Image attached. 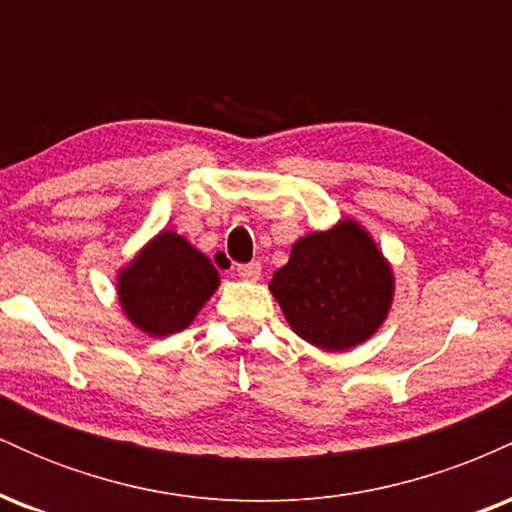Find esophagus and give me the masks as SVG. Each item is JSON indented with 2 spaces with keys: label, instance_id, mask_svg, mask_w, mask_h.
Segmentation results:
<instances>
[{
  "label": "esophagus",
  "instance_id": "esophagus-1",
  "mask_svg": "<svg viewBox=\"0 0 512 512\" xmlns=\"http://www.w3.org/2000/svg\"><path fill=\"white\" fill-rule=\"evenodd\" d=\"M236 272H238L240 279H245V281H257V279H260V274H262V264H260V262L238 264Z\"/></svg>",
  "mask_w": 512,
  "mask_h": 512
}]
</instances>
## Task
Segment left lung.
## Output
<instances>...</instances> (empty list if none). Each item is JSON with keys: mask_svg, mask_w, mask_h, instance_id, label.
I'll return each instance as SVG.
<instances>
[{"mask_svg": "<svg viewBox=\"0 0 512 512\" xmlns=\"http://www.w3.org/2000/svg\"><path fill=\"white\" fill-rule=\"evenodd\" d=\"M269 291L298 337L317 349L346 351L383 325L395 279L373 238L346 219L298 240Z\"/></svg>", "mask_w": 512, "mask_h": 512, "instance_id": "obj_1", "label": "left lung"}]
</instances>
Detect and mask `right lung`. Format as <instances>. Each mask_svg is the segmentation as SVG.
I'll use <instances>...</instances> for the list:
<instances>
[{"label": "right lung", "mask_w": 512, "mask_h": 512, "mask_svg": "<svg viewBox=\"0 0 512 512\" xmlns=\"http://www.w3.org/2000/svg\"><path fill=\"white\" fill-rule=\"evenodd\" d=\"M216 289L209 257L173 231L158 233L117 276L122 310L151 337L185 330Z\"/></svg>", "instance_id": "1"}]
</instances>
